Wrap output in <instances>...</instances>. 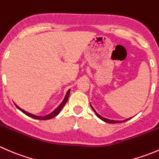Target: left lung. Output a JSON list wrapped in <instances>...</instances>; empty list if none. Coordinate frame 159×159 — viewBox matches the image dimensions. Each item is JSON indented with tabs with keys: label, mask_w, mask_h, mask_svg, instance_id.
Returning <instances> with one entry per match:
<instances>
[{
	"label": "left lung",
	"mask_w": 159,
	"mask_h": 159,
	"mask_svg": "<svg viewBox=\"0 0 159 159\" xmlns=\"http://www.w3.org/2000/svg\"><path fill=\"white\" fill-rule=\"evenodd\" d=\"M91 108H92V110L94 111V113H95V115H97V117H98V118H100L101 120H102V121H105V122L109 123V124H115V123H121V122H123V121H128V120L131 119V118H126V119L123 120V121H115V120H111V119H108V118H104V117L101 116V115H99L98 113H97V111H96L94 110V108H93V107H92V105H91Z\"/></svg>",
	"instance_id": "1"
}]
</instances>
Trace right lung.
<instances>
[{
	"label": "right lung",
	"mask_w": 159,
	"mask_h": 159,
	"mask_svg": "<svg viewBox=\"0 0 159 159\" xmlns=\"http://www.w3.org/2000/svg\"><path fill=\"white\" fill-rule=\"evenodd\" d=\"M69 94H70V89L68 90V91H67L66 95H65V98H64V100L62 101L61 103L59 105V106L57 107V108H55V109L51 113H50L47 115H44V116H38V115H33V114H30V113H29V112L26 111L21 109V108H20V107L17 106V105H16V107H17V108L20 111H22L24 114H25V115H28V116L30 117V118H35V119H38V120H48V119H51V118H53L54 117L57 116V115H58L59 112H60V111L61 110L62 108H63V107L65 106V104H66L67 102H68V97H69Z\"/></svg>",
	"instance_id": "1"
}]
</instances>
